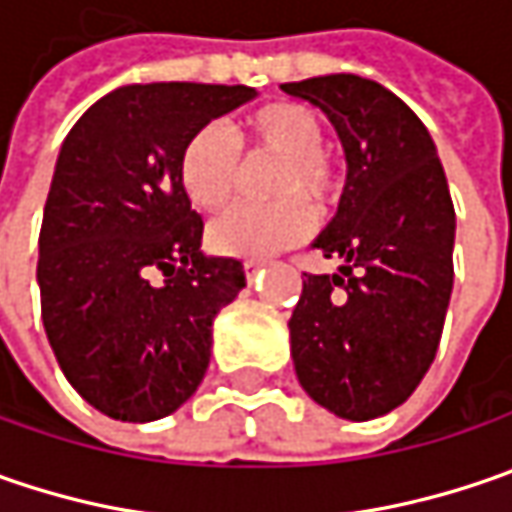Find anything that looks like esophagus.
Returning a JSON list of instances; mask_svg holds the SVG:
<instances>
[{
  "instance_id": "esophagus-1",
  "label": "esophagus",
  "mask_w": 512,
  "mask_h": 512,
  "mask_svg": "<svg viewBox=\"0 0 512 512\" xmlns=\"http://www.w3.org/2000/svg\"><path fill=\"white\" fill-rule=\"evenodd\" d=\"M263 266H266L263 260H243V272H246V278H249V280L255 278V275L260 272V269H263Z\"/></svg>"
}]
</instances>
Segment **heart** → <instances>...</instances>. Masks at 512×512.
Here are the masks:
<instances>
[{"instance_id":"b5f03b06","label":"heart","mask_w":512,"mask_h":512,"mask_svg":"<svg viewBox=\"0 0 512 512\" xmlns=\"http://www.w3.org/2000/svg\"><path fill=\"white\" fill-rule=\"evenodd\" d=\"M243 137L252 151L280 154L272 191L283 194L272 203H237L209 229L220 255L266 257L300 243L315 229V209L326 206L338 177L323 154V128L318 117L298 102H272L249 114ZM240 177V148L220 125H203L180 154V183L189 200L214 212L229 203Z\"/></svg>"}]
</instances>
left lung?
<instances>
[{"mask_svg":"<svg viewBox=\"0 0 512 512\" xmlns=\"http://www.w3.org/2000/svg\"><path fill=\"white\" fill-rule=\"evenodd\" d=\"M318 105L346 154L338 214L312 243L338 275H306L289 318L306 395L338 418L401 407L433 364L453 292L456 209L433 137L384 85L329 74L280 85Z\"/></svg>","mask_w":512,"mask_h":512,"instance_id":"1","label":"left lung"}]
</instances>
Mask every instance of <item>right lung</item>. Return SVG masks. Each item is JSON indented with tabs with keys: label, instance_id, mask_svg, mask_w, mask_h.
I'll list each match as a JSON object with an SVG mask.
<instances>
[{
	"label": "right lung",
	"instance_id": "obj_1",
	"mask_svg": "<svg viewBox=\"0 0 512 512\" xmlns=\"http://www.w3.org/2000/svg\"><path fill=\"white\" fill-rule=\"evenodd\" d=\"M255 97L249 85H123L59 148L39 232L42 323L68 384L108 418L171 415L209 369L212 323L246 275L200 252L180 154Z\"/></svg>",
	"mask_w": 512,
	"mask_h": 512
}]
</instances>
